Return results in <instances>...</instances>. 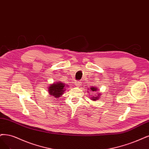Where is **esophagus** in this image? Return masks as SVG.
<instances>
[{"label": "esophagus", "instance_id": "esophagus-1", "mask_svg": "<svg viewBox=\"0 0 149 149\" xmlns=\"http://www.w3.org/2000/svg\"><path fill=\"white\" fill-rule=\"evenodd\" d=\"M81 83H82V82L81 81H75V85L79 87V86H80V85H81Z\"/></svg>", "mask_w": 149, "mask_h": 149}]
</instances>
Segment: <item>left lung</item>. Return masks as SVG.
I'll return each instance as SVG.
<instances>
[{"mask_svg": "<svg viewBox=\"0 0 149 149\" xmlns=\"http://www.w3.org/2000/svg\"><path fill=\"white\" fill-rule=\"evenodd\" d=\"M90 90L91 91V92L93 91H97V90H98L97 89V87H95V86H91L90 88ZM91 95V94H90ZM100 93H97V96H92L91 97V100L93 101H96L97 100H98L99 98H100Z\"/></svg>", "mask_w": 149, "mask_h": 149, "instance_id": "1", "label": "left lung"}]
</instances>
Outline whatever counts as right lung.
Listing matches in <instances>:
<instances>
[{
	"label": "right lung",
	"mask_w": 149,
	"mask_h": 149,
	"mask_svg": "<svg viewBox=\"0 0 149 149\" xmlns=\"http://www.w3.org/2000/svg\"><path fill=\"white\" fill-rule=\"evenodd\" d=\"M66 86L67 85H65L62 82L57 81L55 84L49 85L48 91L50 95L54 96L55 98H59L64 93Z\"/></svg>",
	"instance_id": "add662e5"
}]
</instances>
